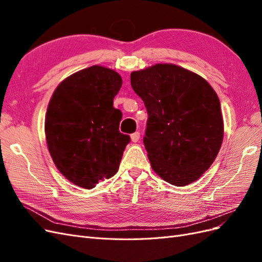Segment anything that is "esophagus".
<instances>
[{
	"mask_svg": "<svg viewBox=\"0 0 262 262\" xmlns=\"http://www.w3.org/2000/svg\"><path fill=\"white\" fill-rule=\"evenodd\" d=\"M139 139H140V132H134L131 134L132 142H138Z\"/></svg>",
	"mask_w": 262,
	"mask_h": 262,
	"instance_id": "1",
	"label": "esophagus"
}]
</instances>
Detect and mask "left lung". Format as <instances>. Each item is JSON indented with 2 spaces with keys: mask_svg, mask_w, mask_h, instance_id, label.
I'll use <instances>...</instances> for the list:
<instances>
[{
  "mask_svg": "<svg viewBox=\"0 0 262 262\" xmlns=\"http://www.w3.org/2000/svg\"><path fill=\"white\" fill-rule=\"evenodd\" d=\"M131 86L148 115L143 142L153 170L177 187L199 179L223 141L216 93L200 75L166 63L134 71Z\"/></svg>",
  "mask_w": 262,
  "mask_h": 262,
  "instance_id": "left-lung-1",
  "label": "left lung"
}]
</instances>
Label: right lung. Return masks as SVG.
<instances>
[{
  "instance_id": "add662e5",
  "label": "right lung",
  "mask_w": 262,
  "mask_h": 262,
  "mask_svg": "<svg viewBox=\"0 0 262 262\" xmlns=\"http://www.w3.org/2000/svg\"><path fill=\"white\" fill-rule=\"evenodd\" d=\"M121 85L114 70L93 66L62 81L49 101L47 145L59 171L76 186L92 189L118 171L130 142L119 131L122 113L114 108Z\"/></svg>"
}]
</instances>
